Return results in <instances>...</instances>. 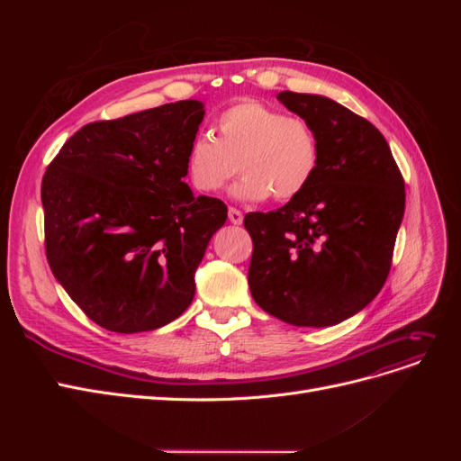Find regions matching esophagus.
Wrapping results in <instances>:
<instances>
[{
  "label": "esophagus",
  "mask_w": 461,
  "mask_h": 461,
  "mask_svg": "<svg viewBox=\"0 0 461 461\" xmlns=\"http://www.w3.org/2000/svg\"><path fill=\"white\" fill-rule=\"evenodd\" d=\"M242 219H244V215H242L240 209H236V207H229V221L232 222V225H240Z\"/></svg>",
  "instance_id": "obj_1"
}]
</instances>
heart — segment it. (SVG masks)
<instances>
[{
	"label": "heart",
	"instance_id": "obj_1",
	"mask_svg": "<svg viewBox=\"0 0 461 461\" xmlns=\"http://www.w3.org/2000/svg\"><path fill=\"white\" fill-rule=\"evenodd\" d=\"M217 138L200 132L186 151V173L200 192H217L236 171L244 173L232 194L240 200L290 202L310 188L321 167L313 124L258 100L221 111Z\"/></svg>",
	"mask_w": 461,
	"mask_h": 461
}]
</instances>
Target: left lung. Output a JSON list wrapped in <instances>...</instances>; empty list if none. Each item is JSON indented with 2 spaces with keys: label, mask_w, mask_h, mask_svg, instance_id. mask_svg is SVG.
Masks as SVG:
<instances>
[{
  "label": "left lung",
  "mask_w": 461,
  "mask_h": 461,
  "mask_svg": "<svg viewBox=\"0 0 461 461\" xmlns=\"http://www.w3.org/2000/svg\"><path fill=\"white\" fill-rule=\"evenodd\" d=\"M321 142L310 188L276 212L244 217L254 252L249 292L261 310L296 327H330L356 315L383 288L406 188L384 136L325 95L281 92Z\"/></svg>",
  "instance_id": "8db88e82"
}]
</instances>
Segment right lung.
Returning <instances> with one entry per match:
<instances>
[{
	"instance_id": "obj_1",
	"label": "right lung",
	"mask_w": 461,
	"mask_h": 461,
	"mask_svg": "<svg viewBox=\"0 0 461 461\" xmlns=\"http://www.w3.org/2000/svg\"><path fill=\"white\" fill-rule=\"evenodd\" d=\"M203 115L185 100L90 122L41 178L51 273L107 330L159 329L194 300V275L227 221L225 203L183 180Z\"/></svg>"
}]
</instances>
